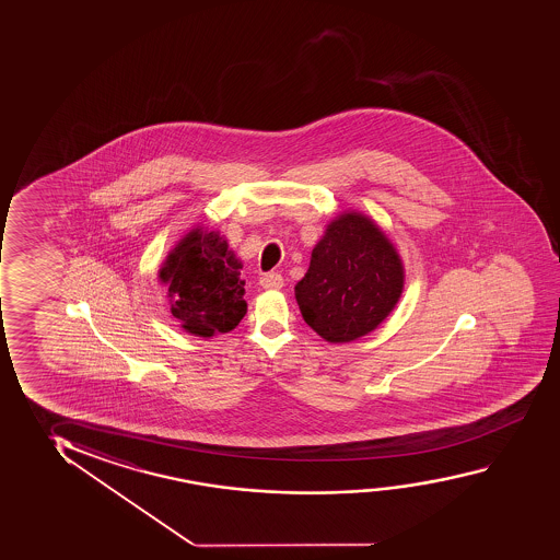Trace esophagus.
<instances>
[{
  "label": "esophagus",
  "mask_w": 560,
  "mask_h": 560,
  "mask_svg": "<svg viewBox=\"0 0 560 560\" xmlns=\"http://www.w3.org/2000/svg\"><path fill=\"white\" fill-rule=\"evenodd\" d=\"M259 283H261V288H265V290H280L283 285V278L278 272H267V275H262L259 278Z\"/></svg>",
  "instance_id": "obj_1"
}]
</instances>
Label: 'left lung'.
I'll return each mask as SVG.
<instances>
[{
	"label": "left lung",
	"mask_w": 560,
	"mask_h": 560,
	"mask_svg": "<svg viewBox=\"0 0 560 560\" xmlns=\"http://www.w3.org/2000/svg\"><path fill=\"white\" fill-rule=\"evenodd\" d=\"M400 255L362 213L336 217L295 285L303 320L328 343H349L387 318L402 295Z\"/></svg>",
	"instance_id": "left-lung-1"
}]
</instances>
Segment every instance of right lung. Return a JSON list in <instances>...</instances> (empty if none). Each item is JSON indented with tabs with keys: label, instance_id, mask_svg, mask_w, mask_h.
<instances>
[{
	"label": "right lung",
	"instance_id": "obj_1",
	"mask_svg": "<svg viewBox=\"0 0 560 560\" xmlns=\"http://www.w3.org/2000/svg\"><path fill=\"white\" fill-rule=\"evenodd\" d=\"M240 269L242 262L219 232H188L160 269L180 328L198 337L236 328L247 311Z\"/></svg>",
	"mask_w": 560,
	"mask_h": 560
}]
</instances>
